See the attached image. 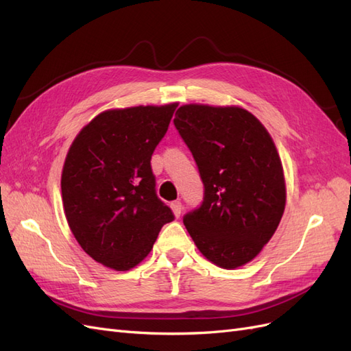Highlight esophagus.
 <instances>
[{
	"instance_id": "esophagus-1",
	"label": "esophagus",
	"mask_w": 351,
	"mask_h": 351,
	"mask_svg": "<svg viewBox=\"0 0 351 351\" xmlns=\"http://www.w3.org/2000/svg\"><path fill=\"white\" fill-rule=\"evenodd\" d=\"M171 209H173V212H174V215H176L177 218H180V215H182V210H183L182 202H180V200H174L173 204H171Z\"/></svg>"
}]
</instances>
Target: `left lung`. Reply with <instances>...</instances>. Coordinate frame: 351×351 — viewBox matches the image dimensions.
I'll list each match as a JSON object with an SVG mask.
<instances>
[{"instance_id": "8db88e82", "label": "left lung", "mask_w": 351, "mask_h": 351, "mask_svg": "<svg viewBox=\"0 0 351 351\" xmlns=\"http://www.w3.org/2000/svg\"><path fill=\"white\" fill-rule=\"evenodd\" d=\"M174 125L192 152L204 200L183 222L210 262H250L277 230L285 206L281 159L256 117L239 107L183 105Z\"/></svg>"}]
</instances>
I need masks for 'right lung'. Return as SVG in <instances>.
Returning <instances> with one entry per match:
<instances>
[{
  "label": "right lung",
  "mask_w": 351,
  "mask_h": 351,
  "mask_svg": "<svg viewBox=\"0 0 351 351\" xmlns=\"http://www.w3.org/2000/svg\"><path fill=\"white\" fill-rule=\"evenodd\" d=\"M177 104L99 114L76 136L61 176L70 230L92 259L127 271L174 219L156 195L151 158Z\"/></svg>",
  "instance_id": "add662e5"
}]
</instances>
